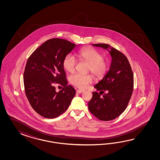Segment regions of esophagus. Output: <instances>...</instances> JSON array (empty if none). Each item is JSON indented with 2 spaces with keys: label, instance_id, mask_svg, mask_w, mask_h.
<instances>
[{
  "label": "esophagus",
  "instance_id": "1",
  "mask_svg": "<svg viewBox=\"0 0 160 160\" xmlns=\"http://www.w3.org/2000/svg\"><path fill=\"white\" fill-rule=\"evenodd\" d=\"M84 92V90H78L77 91H76V92H78V93H82V92Z\"/></svg>",
  "mask_w": 160,
  "mask_h": 160
}]
</instances>
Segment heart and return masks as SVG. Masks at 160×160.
Returning <instances> with one entry per match:
<instances>
[{"instance_id": "1", "label": "heart", "mask_w": 160, "mask_h": 160, "mask_svg": "<svg viewBox=\"0 0 160 160\" xmlns=\"http://www.w3.org/2000/svg\"><path fill=\"white\" fill-rule=\"evenodd\" d=\"M78 58L84 62L88 64V72H90L97 78H103L108 70V64L104 56L95 48H87L79 51ZM78 61L71 54H68L63 60L64 68L69 73L74 72ZM69 81L74 86L79 88H85L92 82V77L90 74L83 75L74 73L70 76Z\"/></svg>"}]
</instances>
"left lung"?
I'll list each match as a JSON object with an SVG mask.
<instances>
[{
  "label": "left lung",
  "instance_id": "left-lung-1",
  "mask_svg": "<svg viewBox=\"0 0 160 160\" xmlns=\"http://www.w3.org/2000/svg\"><path fill=\"white\" fill-rule=\"evenodd\" d=\"M92 46L107 49L112 60L106 75L94 86L100 92L106 91L108 92L100 97V92H92V98L88 104V110L98 119L110 121L121 115L127 107L133 91V73L127 57L121 52L107 44Z\"/></svg>",
  "mask_w": 160,
  "mask_h": 160
}]
</instances>
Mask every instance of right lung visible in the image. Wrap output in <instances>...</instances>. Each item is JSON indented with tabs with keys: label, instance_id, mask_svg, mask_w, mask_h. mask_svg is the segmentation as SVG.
Listing matches in <instances>:
<instances>
[{
	"label": "right lung",
	"instance_id": "add662e5",
	"mask_svg": "<svg viewBox=\"0 0 160 160\" xmlns=\"http://www.w3.org/2000/svg\"><path fill=\"white\" fill-rule=\"evenodd\" d=\"M77 46L65 39H49L29 57L24 69V90L35 112L47 118L59 116L70 106L76 90L67 86L63 60ZM63 88L55 92L54 85Z\"/></svg>",
	"mask_w": 160,
	"mask_h": 160
}]
</instances>
